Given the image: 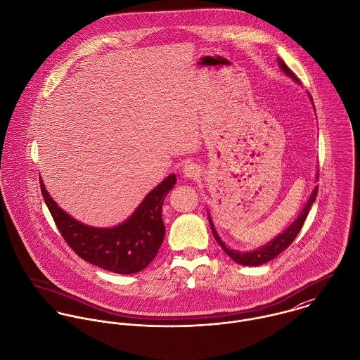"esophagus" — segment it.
<instances>
[{"label":"esophagus","instance_id":"34e87169","mask_svg":"<svg viewBox=\"0 0 360 360\" xmlns=\"http://www.w3.org/2000/svg\"><path fill=\"white\" fill-rule=\"evenodd\" d=\"M200 173H201V169H200V166L195 165V163H188V165H186V166L183 167V174H184L186 177H188V179L197 177V176H200Z\"/></svg>","mask_w":360,"mask_h":360}]
</instances>
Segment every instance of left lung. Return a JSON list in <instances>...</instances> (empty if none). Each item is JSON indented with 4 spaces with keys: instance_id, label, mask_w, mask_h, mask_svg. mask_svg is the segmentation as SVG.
Segmentation results:
<instances>
[{
    "instance_id": "obj_1",
    "label": "left lung",
    "mask_w": 360,
    "mask_h": 360,
    "mask_svg": "<svg viewBox=\"0 0 360 360\" xmlns=\"http://www.w3.org/2000/svg\"><path fill=\"white\" fill-rule=\"evenodd\" d=\"M278 63H280V68H281L291 79H294L295 82L300 83V80H298V77L294 75V72H292L291 69H288V66H287L281 59H278ZM317 190H319V186L314 187L311 195L309 197L307 205L302 209V212L300 213L298 219H297L284 233L278 234L276 238H273L270 243H267L266 245H263V247L259 248V250H255V251H252V252H238V251H236V250L227 248V247L224 245V243L220 240V237L217 236V233H216V230H214V226H213V223H212V219H210V216H209V224H210L213 237H214V240L217 241V244L221 247V250H223L229 257H231L234 262H237V263H240V264H244V266H259V264L267 263V262H270L271 259H274V257H277L278 254H281L284 250H287V248L291 245V243L295 240V237L298 236V233L301 231V229H302V226H304V223H305V220H307V216H308L309 210H310V206L314 202V200H316V197H317Z\"/></svg>"
}]
</instances>
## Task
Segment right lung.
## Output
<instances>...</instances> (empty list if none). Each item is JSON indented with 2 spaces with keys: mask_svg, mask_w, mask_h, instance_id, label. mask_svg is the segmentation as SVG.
<instances>
[{
  "mask_svg": "<svg viewBox=\"0 0 360 360\" xmlns=\"http://www.w3.org/2000/svg\"><path fill=\"white\" fill-rule=\"evenodd\" d=\"M174 184L176 176H167L126 221L112 229H98L86 226L63 212L40 180L43 198L68 245L86 262L119 274L139 273L154 260L165 238L163 200Z\"/></svg>",
  "mask_w": 360,
  "mask_h": 360,
  "instance_id": "add662e5",
  "label": "right lung"
}]
</instances>
